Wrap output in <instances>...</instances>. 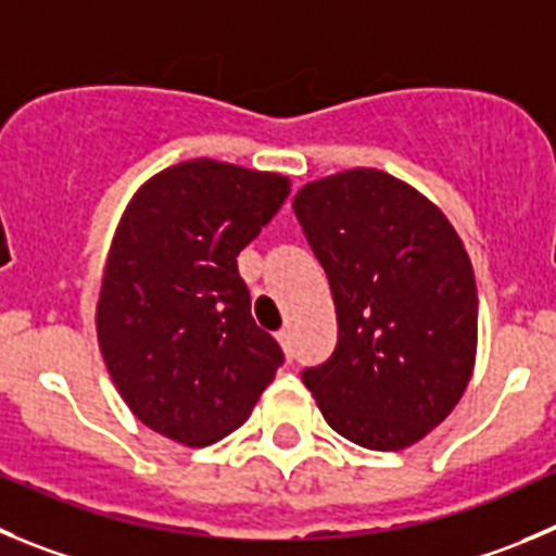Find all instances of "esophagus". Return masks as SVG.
Segmentation results:
<instances>
[{
	"label": "esophagus",
	"mask_w": 556,
	"mask_h": 556,
	"mask_svg": "<svg viewBox=\"0 0 556 556\" xmlns=\"http://www.w3.org/2000/svg\"><path fill=\"white\" fill-rule=\"evenodd\" d=\"M277 340H279V345L285 349V354H288V356L293 354V334H290V329H279Z\"/></svg>",
	"instance_id": "obj_1"
}]
</instances>
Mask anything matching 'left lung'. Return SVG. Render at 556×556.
Listing matches in <instances>:
<instances>
[{
	"mask_svg": "<svg viewBox=\"0 0 556 556\" xmlns=\"http://www.w3.org/2000/svg\"><path fill=\"white\" fill-rule=\"evenodd\" d=\"M329 277L337 345L302 372L324 419L367 450H403L447 419L471 378L477 285L458 232L381 169H349L293 200Z\"/></svg>",
	"mask_w": 556,
	"mask_h": 556,
	"instance_id": "left-lung-1",
	"label": "left lung"
}]
</instances>
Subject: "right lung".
Listing matches in <instances>:
<instances>
[{
    "label": "right lung",
    "mask_w": 556,
    "mask_h": 556,
    "mask_svg": "<svg viewBox=\"0 0 556 556\" xmlns=\"http://www.w3.org/2000/svg\"><path fill=\"white\" fill-rule=\"evenodd\" d=\"M290 180L214 159L150 178L128 202L103 271L98 345L139 422L189 447L241 428L285 362L254 324L238 254Z\"/></svg>",
    "instance_id": "add662e5"
}]
</instances>
